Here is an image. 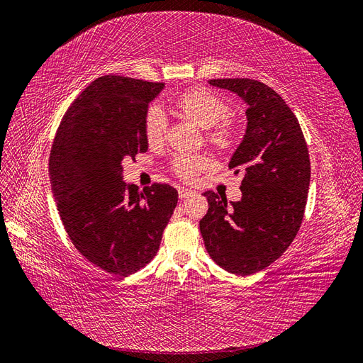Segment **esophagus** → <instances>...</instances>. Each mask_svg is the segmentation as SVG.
Here are the masks:
<instances>
[{
	"mask_svg": "<svg viewBox=\"0 0 363 363\" xmlns=\"http://www.w3.org/2000/svg\"><path fill=\"white\" fill-rule=\"evenodd\" d=\"M194 194H195V191H192V189L179 188V196H180V200L188 199V196H191V195H194Z\"/></svg>",
	"mask_w": 363,
	"mask_h": 363,
	"instance_id": "obj_1",
	"label": "esophagus"
}]
</instances>
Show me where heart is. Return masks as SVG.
Returning a JSON list of instances; mask_svg holds the SVG:
<instances>
[{"label": "heart", "mask_w": 363, "mask_h": 363, "mask_svg": "<svg viewBox=\"0 0 363 363\" xmlns=\"http://www.w3.org/2000/svg\"><path fill=\"white\" fill-rule=\"evenodd\" d=\"M175 111L184 118L207 128V139L218 148H228L235 140V127L227 118L228 104L218 95L204 89H189L175 98ZM167 118L152 107L145 116V138L150 145H159L167 135ZM208 168V160L194 155H177L172 159V171L183 180H194L196 174Z\"/></svg>", "instance_id": "b5f03b06"}]
</instances>
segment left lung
<instances>
[{
	"label": "left lung",
	"instance_id": "obj_1",
	"mask_svg": "<svg viewBox=\"0 0 363 363\" xmlns=\"http://www.w3.org/2000/svg\"><path fill=\"white\" fill-rule=\"evenodd\" d=\"M212 86L238 94L247 104V130L228 163L242 174V199L227 204L213 191L200 232L211 257L225 271L250 276L277 260L296 236L311 183V159L298 119L262 82L215 79Z\"/></svg>",
	"mask_w": 363,
	"mask_h": 363
}]
</instances>
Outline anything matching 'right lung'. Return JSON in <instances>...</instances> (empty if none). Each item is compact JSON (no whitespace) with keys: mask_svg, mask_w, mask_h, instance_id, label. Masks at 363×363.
Wrapping results in <instances>:
<instances>
[{"mask_svg":"<svg viewBox=\"0 0 363 363\" xmlns=\"http://www.w3.org/2000/svg\"><path fill=\"white\" fill-rule=\"evenodd\" d=\"M163 83L103 75L75 98L54 138L50 180L65 230L80 255L119 277L159 250L179 201L172 186L140 191L123 182V162L148 150L145 116Z\"/></svg>","mask_w":363,"mask_h":363,"instance_id":"obj_1","label":"right lung"}]
</instances>
